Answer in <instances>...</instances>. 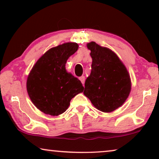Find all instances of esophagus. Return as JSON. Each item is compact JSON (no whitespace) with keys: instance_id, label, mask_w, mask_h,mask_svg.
<instances>
[{"instance_id":"34e87169","label":"esophagus","mask_w":159,"mask_h":159,"mask_svg":"<svg viewBox=\"0 0 159 159\" xmlns=\"http://www.w3.org/2000/svg\"><path fill=\"white\" fill-rule=\"evenodd\" d=\"M80 81H81L82 83L84 84V80H85V78H84V76H82V77H80Z\"/></svg>"}]
</instances>
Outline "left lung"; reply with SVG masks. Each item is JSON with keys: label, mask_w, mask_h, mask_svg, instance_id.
Returning a JSON list of instances; mask_svg holds the SVG:
<instances>
[{"label": "left lung", "mask_w": 159, "mask_h": 159, "mask_svg": "<svg viewBox=\"0 0 159 159\" xmlns=\"http://www.w3.org/2000/svg\"><path fill=\"white\" fill-rule=\"evenodd\" d=\"M91 51V73L84 83V94L99 111L111 112L125 103L131 90L128 71L116 54L95 42Z\"/></svg>", "instance_id": "left-lung-1"}]
</instances>
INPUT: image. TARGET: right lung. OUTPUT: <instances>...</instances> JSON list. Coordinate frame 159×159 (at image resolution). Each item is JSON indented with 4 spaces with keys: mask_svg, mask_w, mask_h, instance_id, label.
<instances>
[{
    "mask_svg": "<svg viewBox=\"0 0 159 159\" xmlns=\"http://www.w3.org/2000/svg\"><path fill=\"white\" fill-rule=\"evenodd\" d=\"M78 47L77 43H67L50 49L36 62L28 76V95L34 105L45 114H63L71 100L83 92L81 82L65 68L67 59Z\"/></svg>",
    "mask_w": 159,
    "mask_h": 159,
    "instance_id": "add662e5",
    "label": "right lung"
}]
</instances>
